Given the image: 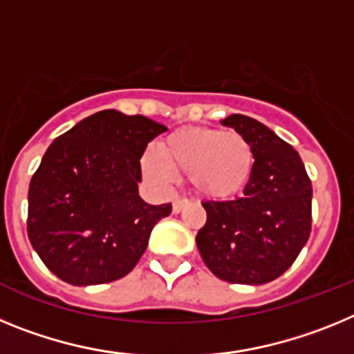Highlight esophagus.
Returning a JSON list of instances; mask_svg holds the SVG:
<instances>
[{"label": "esophagus", "mask_w": 354, "mask_h": 354, "mask_svg": "<svg viewBox=\"0 0 354 354\" xmlns=\"http://www.w3.org/2000/svg\"><path fill=\"white\" fill-rule=\"evenodd\" d=\"M187 204H189V200L187 198H179V196H175L174 205H171V211H174V214H179V212L183 211Z\"/></svg>", "instance_id": "esophagus-1"}]
</instances>
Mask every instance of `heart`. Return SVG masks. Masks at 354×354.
<instances>
[{
    "instance_id": "1",
    "label": "heart",
    "mask_w": 354,
    "mask_h": 354,
    "mask_svg": "<svg viewBox=\"0 0 354 354\" xmlns=\"http://www.w3.org/2000/svg\"><path fill=\"white\" fill-rule=\"evenodd\" d=\"M161 159L145 154L143 171L152 180L167 183L168 168L189 175V183L205 198L225 200L245 189L253 171V150L236 131L183 127L159 143Z\"/></svg>"
}]
</instances>
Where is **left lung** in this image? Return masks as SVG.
Masks as SVG:
<instances>
[{
  "label": "left lung",
  "instance_id": "1",
  "mask_svg": "<svg viewBox=\"0 0 354 354\" xmlns=\"http://www.w3.org/2000/svg\"><path fill=\"white\" fill-rule=\"evenodd\" d=\"M221 124L245 136L255 162L243 196L202 204L207 221L196 246L218 278L262 286L286 273L308 241L312 183L298 152L270 127L239 113Z\"/></svg>",
  "mask_w": 354,
  "mask_h": 354
}]
</instances>
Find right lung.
Returning a JSON list of instances; mask_svg holds the SVG:
<instances>
[{
  "instance_id": "add662e5",
  "label": "right lung",
  "mask_w": 354,
  "mask_h": 354,
  "mask_svg": "<svg viewBox=\"0 0 354 354\" xmlns=\"http://www.w3.org/2000/svg\"><path fill=\"white\" fill-rule=\"evenodd\" d=\"M167 126L104 109L77 122L46 150L28 192V237L51 273L99 286L138 264L152 228L171 212L140 196V158Z\"/></svg>"
}]
</instances>
